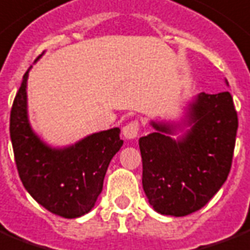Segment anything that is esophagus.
<instances>
[{
	"label": "esophagus",
	"mask_w": 250,
	"mask_h": 250,
	"mask_svg": "<svg viewBox=\"0 0 250 250\" xmlns=\"http://www.w3.org/2000/svg\"><path fill=\"white\" fill-rule=\"evenodd\" d=\"M122 132H123V136L125 139H135L138 136L139 133V122L132 121L127 123V125L122 128Z\"/></svg>",
	"instance_id": "34e87169"
}]
</instances>
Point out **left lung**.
<instances>
[{
	"mask_svg": "<svg viewBox=\"0 0 250 250\" xmlns=\"http://www.w3.org/2000/svg\"><path fill=\"white\" fill-rule=\"evenodd\" d=\"M156 132L139 139L143 188L155 211L186 216L208 203L229 174L239 127L228 91L199 93L188 104L180 139V125L150 122Z\"/></svg>",
	"mask_w": 250,
	"mask_h": 250,
	"instance_id": "left-lung-1",
	"label": "left lung"
}]
</instances>
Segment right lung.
I'll use <instances>...</instances> for the list:
<instances>
[{
  "label": "right lung",
  "mask_w": 250,
  "mask_h": 250,
  "mask_svg": "<svg viewBox=\"0 0 250 250\" xmlns=\"http://www.w3.org/2000/svg\"><path fill=\"white\" fill-rule=\"evenodd\" d=\"M30 69L31 66L24 73L10 112V139L19 178L28 194L49 212L66 219L80 218L94 207L102 191L108 164L123 146L121 129L91 133L64 148L47 146L28 122Z\"/></svg>",
  "instance_id": "add662e5"
}]
</instances>
